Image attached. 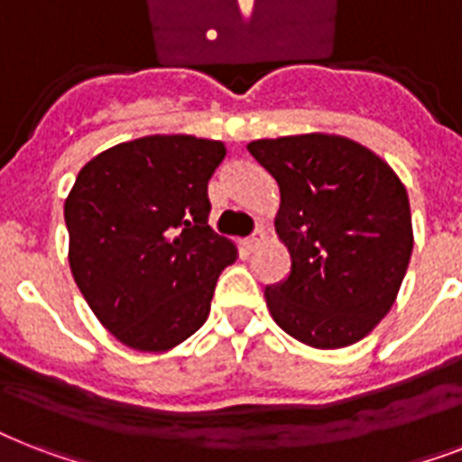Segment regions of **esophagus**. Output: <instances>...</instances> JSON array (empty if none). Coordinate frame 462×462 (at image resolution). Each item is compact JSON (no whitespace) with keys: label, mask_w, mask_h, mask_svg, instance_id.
I'll use <instances>...</instances> for the list:
<instances>
[{"label":"esophagus","mask_w":462,"mask_h":462,"mask_svg":"<svg viewBox=\"0 0 462 462\" xmlns=\"http://www.w3.org/2000/svg\"><path fill=\"white\" fill-rule=\"evenodd\" d=\"M263 239H266V232H263V227H259V230L254 232L252 237L245 239L246 249H249V252H254V249H256V246H259L261 242H263Z\"/></svg>","instance_id":"34e87169"}]
</instances>
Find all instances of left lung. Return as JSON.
Here are the masks:
<instances>
[{"mask_svg": "<svg viewBox=\"0 0 462 462\" xmlns=\"http://www.w3.org/2000/svg\"><path fill=\"white\" fill-rule=\"evenodd\" d=\"M281 187L275 232L292 268L266 288L288 336L337 350L369 336L391 311L412 254L408 191L386 160L336 134L249 143Z\"/></svg>", "mask_w": 462, "mask_h": 462, "instance_id": "obj_1", "label": "left lung"}]
</instances>
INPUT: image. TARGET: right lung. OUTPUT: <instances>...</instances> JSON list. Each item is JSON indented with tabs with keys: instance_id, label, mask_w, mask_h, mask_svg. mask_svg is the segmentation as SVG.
Segmentation results:
<instances>
[{
	"instance_id": "obj_1",
	"label": "right lung",
	"mask_w": 462,
	"mask_h": 462,
	"mask_svg": "<svg viewBox=\"0 0 462 462\" xmlns=\"http://www.w3.org/2000/svg\"><path fill=\"white\" fill-rule=\"evenodd\" d=\"M223 141L155 134L86 162L64 201L69 266L126 347L165 352L201 328L237 246L208 225Z\"/></svg>"
}]
</instances>
